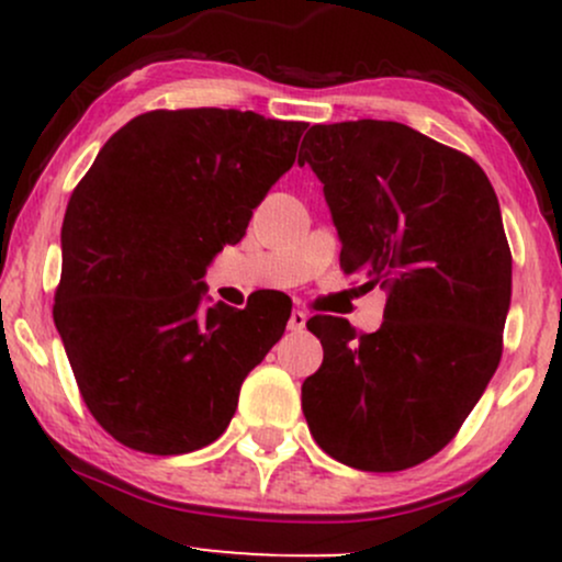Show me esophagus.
Masks as SVG:
<instances>
[{"instance_id":"1","label":"esophagus","mask_w":562,"mask_h":562,"mask_svg":"<svg viewBox=\"0 0 562 562\" xmlns=\"http://www.w3.org/2000/svg\"><path fill=\"white\" fill-rule=\"evenodd\" d=\"M306 312H301V308H293V314H290V319H288V330H293V333H301L303 327H306Z\"/></svg>"}]
</instances>
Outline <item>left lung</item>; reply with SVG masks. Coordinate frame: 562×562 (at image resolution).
<instances>
[{
    "instance_id": "obj_1",
    "label": "left lung",
    "mask_w": 562,
    "mask_h": 562,
    "mask_svg": "<svg viewBox=\"0 0 562 562\" xmlns=\"http://www.w3.org/2000/svg\"><path fill=\"white\" fill-rule=\"evenodd\" d=\"M301 150L344 272L389 293L375 333L306 322L325 359L301 385L303 417L348 468H415L457 436L502 359L513 256L494 187L465 153L396 121L317 124Z\"/></svg>"
}]
</instances>
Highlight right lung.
I'll return each mask as SVG.
<instances>
[{"label": "right lung", "instance_id": "right-lung-1", "mask_svg": "<svg viewBox=\"0 0 562 562\" xmlns=\"http://www.w3.org/2000/svg\"><path fill=\"white\" fill-rule=\"evenodd\" d=\"M306 126L222 108L142 113L76 184L53 317L83 404L124 447H209L285 333V306H205L200 277L240 243Z\"/></svg>", "mask_w": 562, "mask_h": 562}]
</instances>
